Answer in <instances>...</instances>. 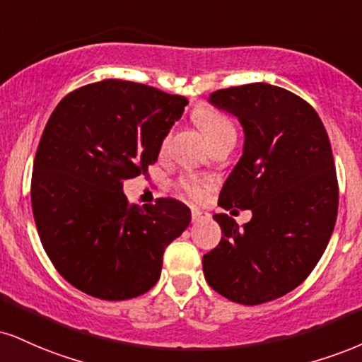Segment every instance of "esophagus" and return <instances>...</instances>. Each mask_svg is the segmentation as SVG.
Returning <instances> with one entry per match:
<instances>
[{
	"label": "esophagus",
	"mask_w": 362,
	"mask_h": 362,
	"mask_svg": "<svg viewBox=\"0 0 362 362\" xmlns=\"http://www.w3.org/2000/svg\"><path fill=\"white\" fill-rule=\"evenodd\" d=\"M192 221L194 223H199V221H204V219H207V214H204L202 211H199V209H195V207H192Z\"/></svg>",
	"instance_id": "obj_1"
}]
</instances>
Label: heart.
<instances>
[{
  "mask_svg": "<svg viewBox=\"0 0 362 362\" xmlns=\"http://www.w3.org/2000/svg\"><path fill=\"white\" fill-rule=\"evenodd\" d=\"M195 121H197L199 128L202 129V133L206 134L209 143L216 141L217 138L224 136L226 133L234 132V126L228 117L214 111L197 112V115H195ZM207 187H209V180H206V178H199L195 175H185L180 178V189L184 190L185 195H189V197L194 200L202 199V195L206 192Z\"/></svg>",
  "mask_w": 362,
  "mask_h": 362,
  "instance_id": "1",
  "label": "heart"
}]
</instances>
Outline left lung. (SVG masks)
<instances>
[{
  "label": "left lung",
  "mask_w": 362,
  "mask_h": 362,
  "mask_svg": "<svg viewBox=\"0 0 362 362\" xmlns=\"http://www.w3.org/2000/svg\"><path fill=\"white\" fill-rule=\"evenodd\" d=\"M209 103L236 116L245 132L219 206L250 209L252 217L238 226L214 216L223 238L204 255V276L223 297L259 305L297 288L329 245L339 207L332 148L315 110L281 87H229Z\"/></svg>",
  "instance_id": "obj_1"
}]
</instances>
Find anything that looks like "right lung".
I'll use <instances>...</instances> for the list:
<instances>
[{"instance_id": "obj_1", "label": "right lung", "mask_w": 362, "mask_h": 362, "mask_svg": "<svg viewBox=\"0 0 362 362\" xmlns=\"http://www.w3.org/2000/svg\"><path fill=\"white\" fill-rule=\"evenodd\" d=\"M189 101L155 87L106 79L65 95L35 155L32 209L57 272L101 300L153 288L163 252L190 224L175 199L129 206L123 180L146 173Z\"/></svg>"}]
</instances>
